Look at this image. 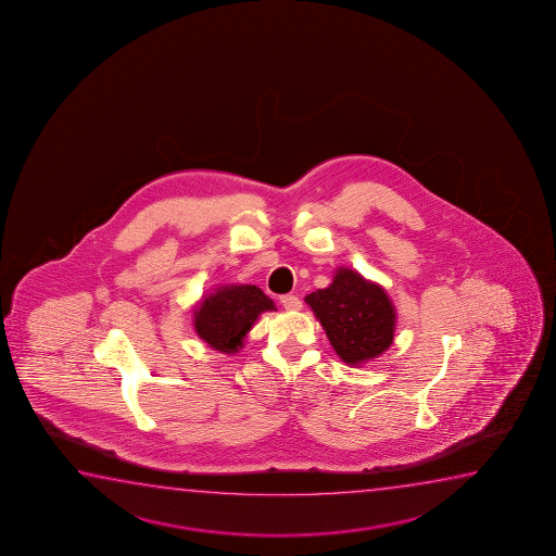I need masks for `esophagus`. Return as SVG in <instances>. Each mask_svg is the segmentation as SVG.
Listing matches in <instances>:
<instances>
[{
  "label": "esophagus",
  "instance_id": "obj_1",
  "mask_svg": "<svg viewBox=\"0 0 556 556\" xmlns=\"http://www.w3.org/2000/svg\"><path fill=\"white\" fill-rule=\"evenodd\" d=\"M281 304L289 312H298L302 307V300L296 294H285V296H281Z\"/></svg>",
  "mask_w": 556,
  "mask_h": 556
}]
</instances>
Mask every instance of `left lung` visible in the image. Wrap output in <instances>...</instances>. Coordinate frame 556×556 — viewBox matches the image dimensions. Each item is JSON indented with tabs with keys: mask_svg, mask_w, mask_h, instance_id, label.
<instances>
[{
	"mask_svg": "<svg viewBox=\"0 0 556 556\" xmlns=\"http://www.w3.org/2000/svg\"><path fill=\"white\" fill-rule=\"evenodd\" d=\"M305 304L348 365L361 366L380 357L393 343L396 313L388 292L350 267H338L327 289L307 294Z\"/></svg>",
	"mask_w": 556,
	"mask_h": 556,
	"instance_id": "1",
	"label": "left lung"
}]
</instances>
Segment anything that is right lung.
Wrapping results in <instances>:
<instances>
[{
  "mask_svg": "<svg viewBox=\"0 0 556 556\" xmlns=\"http://www.w3.org/2000/svg\"><path fill=\"white\" fill-rule=\"evenodd\" d=\"M274 300L254 285H224L203 298L193 309L199 338L220 353H237L244 336L264 312H274Z\"/></svg>",
  "mask_w": 556,
  "mask_h": 556,
  "instance_id": "add662e5",
  "label": "right lung"
}]
</instances>
